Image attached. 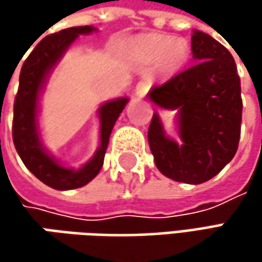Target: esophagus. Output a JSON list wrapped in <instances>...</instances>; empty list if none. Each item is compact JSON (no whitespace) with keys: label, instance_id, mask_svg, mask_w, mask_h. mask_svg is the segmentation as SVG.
<instances>
[{"label":"esophagus","instance_id":"obj_1","mask_svg":"<svg viewBox=\"0 0 262 262\" xmlns=\"http://www.w3.org/2000/svg\"><path fill=\"white\" fill-rule=\"evenodd\" d=\"M148 90H150V83L146 81V80H143V81H140L136 86V96L137 97H144Z\"/></svg>","mask_w":262,"mask_h":262}]
</instances>
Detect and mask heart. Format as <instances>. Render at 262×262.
I'll list each match as a JSON object with an SVG mask.
<instances>
[{
    "label": "heart",
    "instance_id": "obj_1",
    "mask_svg": "<svg viewBox=\"0 0 262 262\" xmlns=\"http://www.w3.org/2000/svg\"><path fill=\"white\" fill-rule=\"evenodd\" d=\"M131 56L141 64H155L165 74H175L185 66L189 48L184 39L148 33L136 37L129 46Z\"/></svg>",
    "mask_w": 262,
    "mask_h": 262
}]
</instances>
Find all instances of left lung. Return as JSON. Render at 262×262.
Wrapping results in <instances>:
<instances>
[{"instance_id": "left-lung-1", "label": "left lung", "mask_w": 262, "mask_h": 262, "mask_svg": "<svg viewBox=\"0 0 262 262\" xmlns=\"http://www.w3.org/2000/svg\"><path fill=\"white\" fill-rule=\"evenodd\" d=\"M194 67L153 87L147 97L160 109L176 111L179 140L165 131L157 112L148 144L157 169L176 182L203 184L233 159L241 137V80L232 54L214 37L192 32Z\"/></svg>"}]
</instances>
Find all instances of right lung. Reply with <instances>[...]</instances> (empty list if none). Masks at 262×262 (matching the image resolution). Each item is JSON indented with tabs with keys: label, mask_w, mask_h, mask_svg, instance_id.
I'll list each match as a JSON object with an SVG mask.
<instances>
[{
	"label": "right lung",
	"mask_w": 262,
	"mask_h": 262,
	"mask_svg": "<svg viewBox=\"0 0 262 262\" xmlns=\"http://www.w3.org/2000/svg\"><path fill=\"white\" fill-rule=\"evenodd\" d=\"M97 29L93 26H78L43 37L27 56L20 71V84L14 102L13 141L25 166L45 185L59 191L84 186L103 166L109 137L116 119L128 103V97L107 100L99 107L100 143L93 157L78 169L62 166L42 143L39 128V100L46 81L66 55L68 48L80 35H90Z\"/></svg>",
	"instance_id": "right-lung-1"
}]
</instances>
